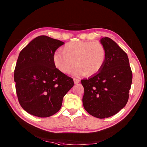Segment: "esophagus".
<instances>
[{
  "instance_id": "esophagus-1",
  "label": "esophagus",
  "mask_w": 147,
  "mask_h": 147,
  "mask_svg": "<svg viewBox=\"0 0 147 147\" xmlns=\"http://www.w3.org/2000/svg\"><path fill=\"white\" fill-rule=\"evenodd\" d=\"M73 80H74V84H78L79 82H80V80L78 79H76V78H74L73 79Z\"/></svg>"
}]
</instances>
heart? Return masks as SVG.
<instances>
[{
    "label": "heart",
    "instance_id": "heart-1",
    "mask_svg": "<svg viewBox=\"0 0 147 147\" xmlns=\"http://www.w3.org/2000/svg\"><path fill=\"white\" fill-rule=\"evenodd\" d=\"M61 51L54 53V65L60 71L69 74L76 64L78 67L73 74L77 76L96 74L104 67L107 57L104 46L96 41L69 42L62 48Z\"/></svg>",
    "mask_w": 147,
    "mask_h": 147
}]
</instances>
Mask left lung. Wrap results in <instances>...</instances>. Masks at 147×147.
<instances>
[{
	"mask_svg": "<svg viewBox=\"0 0 147 147\" xmlns=\"http://www.w3.org/2000/svg\"><path fill=\"white\" fill-rule=\"evenodd\" d=\"M101 43L106 49L105 63L96 74L81 83L84 88V109L92 116L108 118L117 114L129 99L132 72L126 53L109 37Z\"/></svg>",
	"mask_w": 147,
	"mask_h": 147,
	"instance_id": "obj_1",
	"label": "left lung"
}]
</instances>
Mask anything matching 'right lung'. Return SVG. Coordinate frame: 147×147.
I'll return each mask as SVG.
<instances>
[{
	"label": "right lung",
	"instance_id": "obj_1",
	"mask_svg": "<svg viewBox=\"0 0 147 147\" xmlns=\"http://www.w3.org/2000/svg\"><path fill=\"white\" fill-rule=\"evenodd\" d=\"M64 44L40 36L19 54L14 71L17 94L22 109L34 116L48 117L57 113L64 96L74 86L73 79L53 64L55 52Z\"/></svg>",
	"mask_w": 147,
	"mask_h": 147
}]
</instances>
